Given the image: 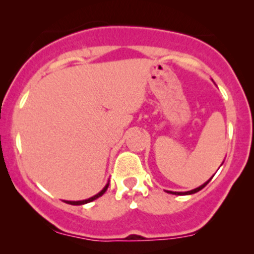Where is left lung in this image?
<instances>
[{"mask_svg":"<svg viewBox=\"0 0 254 254\" xmlns=\"http://www.w3.org/2000/svg\"><path fill=\"white\" fill-rule=\"evenodd\" d=\"M208 182H210V180H208L206 183H204V185H202V186H200L199 188H195V189H193V190H189V191H185V193H181V191H170V190H168V193H171V194H175V195H188V194H194V193H197V191H199V190H201V189L204 188V187H205L206 185H207Z\"/></svg>","mask_w":254,"mask_h":254,"instance_id":"obj_1","label":"left lung"}]
</instances>
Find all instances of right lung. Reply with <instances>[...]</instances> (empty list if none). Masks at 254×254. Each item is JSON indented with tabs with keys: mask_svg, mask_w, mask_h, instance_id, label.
I'll return each mask as SVG.
<instances>
[{
	"mask_svg": "<svg viewBox=\"0 0 254 254\" xmlns=\"http://www.w3.org/2000/svg\"><path fill=\"white\" fill-rule=\"evenodd\" d=\"M107 188H108V185L105 187L104 189H102L101 191H100L99 194H96V195H94V196H91V197H89V199H86V200H82V201H65V202H67V204H69V205H84V204H88V202H90V201H93V200H95V199H97V197H100L101 196L102 194L105 193L106 190H107Z\"/></svg>",
	"mask_w": 254,
	"mask_h": 254,
	"instance_id": "obj_1",
	"label": "right lung"
}]
</instances>
